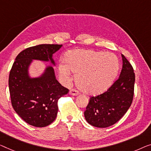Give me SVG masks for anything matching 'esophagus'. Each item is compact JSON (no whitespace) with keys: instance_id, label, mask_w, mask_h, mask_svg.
<instances>
[{"instance_id":"34e87169","label":"esophagus","mask_w":151,"mask_h":151,"mask_svg":"<svg viewBox=\"0 0 151 151\" xmlns=\"http://www.w3.org/2000/svg\"><path fill=\"white\" fill-rule=\"evenodd\" d=\"M69 94H70V95H71V96H77V95H78V94H79V92H78L77 90L73 89L70 90Z\"/></svg>"}]
</instances>
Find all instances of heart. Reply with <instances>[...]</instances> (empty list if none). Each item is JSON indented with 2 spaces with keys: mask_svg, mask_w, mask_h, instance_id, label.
<instances>
[{
  "mask_svg": "<svg viewBox=\"0 0 151 151\" xmlns=\"http://www.w3.org/2000/svg\"><path fill=\"white\" fill-rule=\"evenodd\" d=\"M66 64L60 63L59 74L63 81L71 80V72L77 74L76 83L82 91L98 95L107 91L119 69L116 56L111 52L74 49L65 55Z\"/></svg>",
  "mask_w": 151,
  "mask_h": 151,
  "instance_id": "heart-1",
  "label": "heart"
}]
</instances>
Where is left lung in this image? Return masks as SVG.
Returning a JSON list of instances; mask_svg holds the SVG:
<instances>
[{"label": "left lung", "mask_w": 151, "mask_h": 151, "mask_svg": "<svg viewBox=\"0 0 151 151\" xmlns=\"http://www.w3.org/2000/svg\"><path fill=\"white\" fill-rule=\"evenodd\" d=\"M121 56L123 67L119 78L104 93L90 98L84 112L87 123L94 127L104 128L114 125L127 112L133 101L134 69L125 56Z\"/></svg>", "instance_id": "1"}]
</instances>
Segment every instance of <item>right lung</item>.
<instances>
[{"instance_id":"obj_1","label":"right lung","mask_w":151,"mask_h":151,"mask_svg":"<svg viewBox=\"0 0 151 151\" xmlns=\"http://www.w3.org/2000/svg\"><path fill=\"white\" fill-rule=\"evenodd\" d=\"M62 45L42 44L28 47L18 54L9 77L11 104L16 113L29 125L43 127L57 116L58 102L69 90L55 78L52 66L46 67L39 77L29 76V66L33 60L51 62L52 56Z\"/></svg>"}]
</instances>
